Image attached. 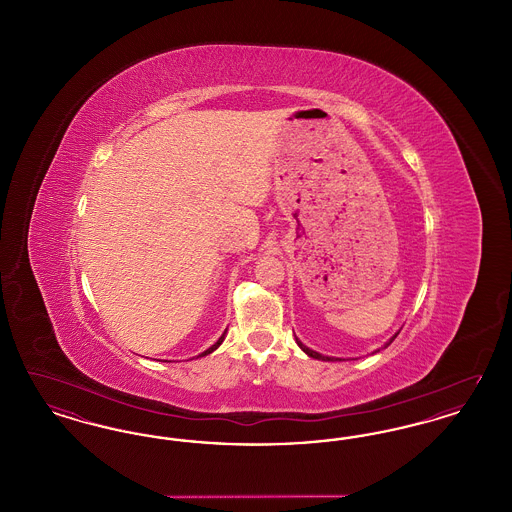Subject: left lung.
Returning <instances> with one entry per match:
<instances>
[{
    "label": "left lung",
    "mask_w": 512,
    "mask_h": 512,
    "mask_svg": "<svg viewBox=\"0 0 512 512\" xmlns=\"http://www.w3.org/2000/svg\"><path fill=\"white\" fill-rule=\"evenodd\" d=\"M397 334H399V332H397ZM397 334H395V336H393V338H391L390 341H388V343H386V347H388V345H390L391 341L395 340V338H397ZM295 341H297V345H299V347H301V349H303V351H305V353H307V355H309V357H313V359H318V361H334V359H332V357H324V355H320V353H317V351H313V349H309V347H307V345H303V343H301V341L297 340V338H295Z\"/></svg>",
    "instance_id": "8db88e82"
}]
</instances>
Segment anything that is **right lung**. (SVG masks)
<instances>
[{"instance_id":"right-lung-1","label":"right lung","mask_w":512,"mask_h":512,"mask_svg":"<svg viewBox=\"0 0 512 512\" xmlns=\"http://www.w3.org/2000/svg\"><path fill=\"white\" fill-rule=\"evenodd\" d=\"M222 340H224V334H222V336H220L219 341H217V343H215V345H211V347H209V349H207V351H205V353H201V355H209V353H213V351H215V349H217V347H219L220 343H222Z\"/></svg>"}]
</instances>
